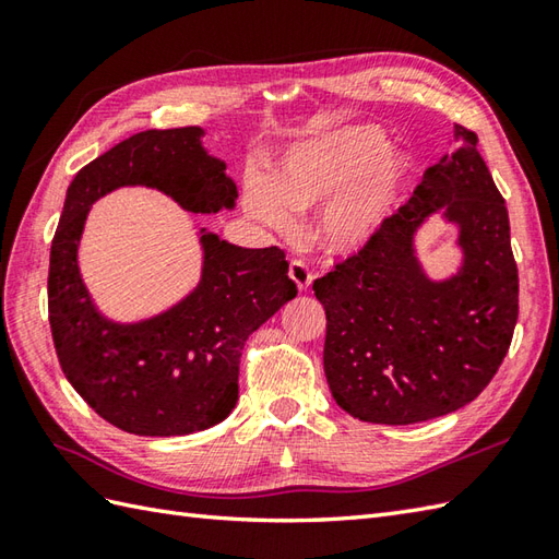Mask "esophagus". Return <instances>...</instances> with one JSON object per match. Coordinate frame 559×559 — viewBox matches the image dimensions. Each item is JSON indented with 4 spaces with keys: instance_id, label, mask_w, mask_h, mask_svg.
<instances>
[{
    "instance_id": "esophagus-1",
    "label": "esophagus",
    "mask_w": 559,
    "mask_h": 559,
    "mask_svg": "<svg viewBox=\"0 0 559 559\" xmlns=\"http://www.w3.org/2000/svg\"><path fill=\"white\" fill-rule=\"evenodd\" d=\"M288 276H290V281H293L295 286H298L300 290L310 288L312 271H310V266L305 264L302 259H293V261H290V264H288Z\"/></svg>"
}]
</instances>
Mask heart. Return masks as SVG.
I'll list each match as a JSON object with an SVG mask.
<instances>
[{"mask_svg": "<svg viewBox=\"0 0 559 559\" xmlns=\"http://www.w3.org/2000/svg\"><path fill=\"white\" fill-rule=\"evenodd\" d=\"M374 127H348L293 151L273 177L271 192L252 185L247 204L276 230L293 228V213L336 197L319 221V240L334 252L362 247L389 216L411 170L406 153L384 148Z\"/></svg>", "mask_w": 559, "mask_h": 559, "instance_id": "obj_1", "label": "heart"}]
</instances>
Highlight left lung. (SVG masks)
Segmentation results:
<instances>
[{
	"label": "left lung",
	"instance_id": "left-lung-1",
	"mask_svg": "<svg viewBox=\"0 0 559 559\" xmlns=\"http://www.w3.org/2000/svg\"><path fill=\"white\" fill-rule=\"evenodd\" d=\"M459 148L427 168L358 254L314 281L326 310L324 372L353 418L411 425L454 413L500 370L519 317V271L500 189L478 136L456 124ZM460 228L464 259L432 282L414 233L432 212Z\"/></svg>",
	"mask_w": 559,
	"mask_h": 559
}]
</instances>
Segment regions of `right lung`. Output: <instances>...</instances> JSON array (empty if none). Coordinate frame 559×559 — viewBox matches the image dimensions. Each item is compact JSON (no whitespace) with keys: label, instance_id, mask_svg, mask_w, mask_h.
Segmentation results:
<instances>
[{"label":"right lung","instance_id":"obj_1","mask_svg":"<svg viewBox=\"0 0 559 559\" xmlns=\"http://www.w3.org/2000/svg\"><path fill=\"white\" fill-rule=\"evenodd\" d=\"M201 136V127L148 129L91 160L67 189L50 249L47 310L62 372L103 420L141 437L192 435L228 418L245 341L298 295L283 249L235 247L201 228L204 266L185 300L134 324L93 305L79 242L100 197L139 185L192 213L235 206L237 187Z\"/></svg>","mask_w":559,"mask_h":559}]
</instances>
